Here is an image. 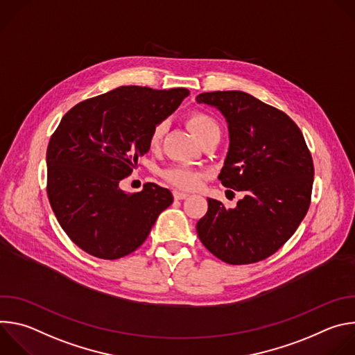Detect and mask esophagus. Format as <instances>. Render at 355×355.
<instances>
[{"mask_svg": "<svg viewBox=\"0 0 355 355\" xmlns=\"http://www.w3.org/2000/svg\"><path fill=\"white\" fill-rule=\"evenodd\" d=\"M173 196L175 200H182V199H187L189 195L185 192H181V191H173Z\"/></svg>", "mask_w": 355, "mask_h": 355, "instance_id": "obj_1", "label": "esophagus"}]
</instances>
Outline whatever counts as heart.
Segmentation results:
<instances>
[{"instance_id":"heart-1","label":"heart","mask_w":355,"mask_h":355,"mask_svg":"<svg viewBox=\"0 0 355 355\" xmlns=\"http://www.w3.org/2000/svg\"><path fill=\"white\" fill-rule=\"evenodd\" d=\"M188 128L191 132L198 137V140L202 143L207 137L214 135H220V128L216 119L204 112V111H193L191 112L185 119ZM167 132V122L162 121L157 122L153 128H151L148 133V146L151 148H157ZM162 177L166 182L170 185L180 188V189H193L200 182V173L196 170L187 167V166H173L162 171Z\"/></svg>"}]
</instances>
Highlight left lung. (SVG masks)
Masks as SVG:
<instances>
[{"label": "left lung", "instance_id": "obj_1", "mask_svg": "<svg viewBox=\"0 0 355 355\" xmlns=\"http://www.w3.org/2000/svg\"><path fill=\"white\" fill-rule=\"evenodd\" d=\"M196 103L226 118L230 144L218 178L244 192L233 209L208 198V212L196 223L199 240L227 264L266 260L311 205L315 168L305 137L285 112L243 91L202 92Z\"/></svg>", "mask_w": 355, "mask_h": 355}]
</instances>
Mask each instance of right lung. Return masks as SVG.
<instances>
[{"label":"right lung","mask_w":355,"mask_h":355,"mask_svg":"<svg viewBox=\"0 0 355 355\" xmlns=\"http://www.w3.org/2000/svg\"><path fill=\"white\" fill-rule=\"evenodd\" d=\"M188 94L187 88L119 87L73 107L50 137V207L71 241L88 254L103 260L130 254L173 204V193L155 182L133 193L119 182L148 151L151 128Z\"/></svg>","instance_id":"1"}]
</instances>
